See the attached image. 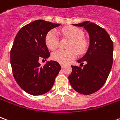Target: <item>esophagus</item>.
Returning a JSON list of instances; mask_svg holds the SVG:
<instances>
[{"label":"esophagus","instance_id":"34e87169","mask_svg":"<svg viewBox=\"0 0 120 120\" xmlns=\"http://www.w3.org/2000/svg\"><path fill=\"white\" fill-rule=\"evenodd\" d=\"M61 67H62V68H64V64H61Z\"/></svg>","mask_w":120,"mask_h":120}]
</instances>
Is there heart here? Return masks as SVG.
Instances as JSON below:
<instances>
[{
  "instance_id": "b5f03b06",
  "label": "heart",
  "mask_w": 120,
  "mask_h": 120,
  "mask_svg": "<svg viewBox=\"0 0 120 120\" xmlns=\"http://www.w3.org/2000/svg\"><path fill=\"white\" fill-rule=\"evenodd\" d=\"M62 33L70 38L71 41L68 50L60 49L52 54V58L60 64H67L70 60L75 59L78 53H83L87 47V42L83 38L84 33L79 27L75 26H66L62 30ZM45 43L47 47L51 50L57 49L59 46V37L56 31L50 30L45 37Z\"/></svg>"
}]
</instances>
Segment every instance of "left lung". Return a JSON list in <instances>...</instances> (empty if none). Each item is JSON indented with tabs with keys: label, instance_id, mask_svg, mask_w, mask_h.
Segmentation results:
<instances>
[{
	"label": "left lung",
	"instance_id": "obj_1",
	"mask_svg": "<svg viewBox=\"0 0 120 120\" xmlns=\"http://www.w3.org/2000/svg\"><path fill=\"white\" fill-rule=\"evenodd\" d=\"M73 25L87 31L90 45L86 55L77 61L80 66L71 65L72 72L68 78L76 91L88 95L101 88L108 78L113 62V42L107 32L94 23L86 21Z\"/></svg>",
	"mask_w": 120,
	"mask_h": 120
}]
</instances>
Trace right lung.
<instances>
[{"label": "right lung", "instance_id": "1", "mask_svg": "<svg viewBox=\"0 0 120 120\" xmlns=\"http://www.w3.org/2000/svg\"><path fill=\"white\" fill-rule=\"evenodd\" d=\"M43 20H37L22 27L15 38L10 52L12 72L18 85L28 94L38 96L52 88L61 69L56 61L47 62L43 67L38 62L50 56L45 43L47 32L59 26Z\"/></svg>", "mask_w": 120, "mask_h": 120}]
</instances>
